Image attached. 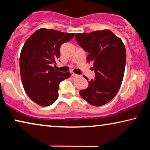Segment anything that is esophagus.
<instances>
[{"mask_svg":"<svg viewBox=\"0 0 150 150\" xmlns=\"http://www.w3.org/2000/svg\"><path fill=\"white\" fill-rule=\"evenodd\" d=\"M71 74H72V75H73V77H81V75H76V74H75V73H74L73 71H71Z\"/></svg>","mask_w":150,"mask_h":150,"instance_id":"esophagus-1","label":"esophagus"}]
</instances>
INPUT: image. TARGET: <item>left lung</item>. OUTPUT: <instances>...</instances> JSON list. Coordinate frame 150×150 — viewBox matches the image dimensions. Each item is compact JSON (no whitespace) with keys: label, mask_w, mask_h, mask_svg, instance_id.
Listing matches in <instances>:
<instances>
[{"label":"left lung","mask_w":150,"mask_h":150,"mask_svg":"<svg viewBox=\"0 0 150 150\" xmlns=\"http://www.w3.org/2000/svg\"><path fill=\"white\" fill-rule=\"evenodd\" d=\"M75 37L88 53L87 62L93 64L95 72V79L79 94L90 105H105L115 97L122 84L126 63L125 45L109 30L75 34Z\"/></svg>","instance_id":"left-lung-1"}]
</instances>
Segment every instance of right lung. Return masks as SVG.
I'll list each match as a JSON object with an SVG mask.
<instances>
[{"label":"right lung","mask_w":150,"mask_h":150,"mask_svg":"<svg viewBox=\"0 0 150 150\" xmlns=\"http://www.w3.org/2000/svg\"><path fill=\"white\" fill-rule=\"evenodd\" d=\"M73 37V33L41 28L25 43L20 55L21 77L25 93L37 105L54 103L60 82L71 77V73L55 71L52 64L59 57L61 45Z\"/></svg>","instance_id":"right-lung-1"}]
</instances>
